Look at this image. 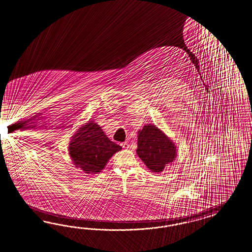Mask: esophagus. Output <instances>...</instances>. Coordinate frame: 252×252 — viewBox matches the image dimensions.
<instances>
[{"mask_svg": "<svg viewBox=\"0 0 252 252\" xmlns=\"http://www.w3.org/2000/svg\"><path fill=\"white\" fill-rule=\"evenodd\" d=\"M121 146H122V148H123L124 149H127V148H129V145L127 142H124V143L121 144Z\"/></svg>", "mask_w": 252, "mask_h": 252, "instance_id": "34e87169", "label": "esophagus"}]
</instances>
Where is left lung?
Segmentation results:
<instances>
[{
  "label": "left lung",
  "instance_id": "8db88e82",
  "mask_svg": "<svg viewBox=\"0 0 252 252\" xmlns=\"http://www.w3.org/2000/svg\"><path fill=\"white\" fill-rule=\"evenodd\" d=\"M136 154L148 169L161 173L177 157V147L159 128L147 125L138 131Z\"/></svg>",
  "mask_w": 252,
  "mask_h": 252
}]
</instances>
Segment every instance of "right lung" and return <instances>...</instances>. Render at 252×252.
Here are the masks:
<instances>
[{
  "label": "right lung",
  "instance_id": "right-lung-1",
  "mask_svg": "<svg viewBox=\"0 0 252 252\" xmlns=\"http://www.w3.org/2000/svg\"><path fill=\"white\" fill-rule=\"evenodd\" d=\"M121 149L94 121L81 126L69 144V154L74 165L86 174L101 172L111 157Z\"/></svg>",
  "mask_w": 252,
  "mask_h": 252
}]
</instances>
